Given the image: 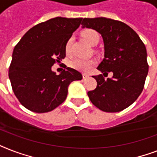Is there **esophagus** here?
<instances>
[{
	"label": "esophagus",
	"mask_w": 157,
	"mask_h": 157,
	"mask_svg": "<svg viewBox=\"0 0 157 157\" xmlns=\"http://www.w3.org/2000/svg\"><path fill=\"white\" fill-rule=\"evenodd\" d=\"M82 77H83V79H87L89 77V75H87L86 73H83L82 74Z\"/></svg>",
	"instance_id": "34e87169"
}]
</instances>
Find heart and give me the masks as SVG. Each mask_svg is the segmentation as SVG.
<instances>
[{
    "instance_id": "b5f03b06",
    "label": "heart",
    "mask_w": 157,
    "mask_h": 157,
    "mask_svg": "<svg viewBox=\"0 0 157 157\" xmlns=\"http://www.w3.org/2000/svg\"><path fill=\"white\" fill-rule=\"evenodd\" d=\"M82 36H83L84 39L91 45H94L96 42L98 43L99 40L98 33L93 29H86L82 33ZM71 43H72V37H70L65 45V51L67 54H69L71 52ZM94 65H95V61L94 59L75 58L69 62V66L71 67L76 69L77 71H84V72H87L90 71Z\"/></svg>"
}]
</instances>
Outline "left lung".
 Masks as SVG:
<instances>
[{"label":"left lung","mask_w":157,"mask_h":157,"mask_svg":"<svg viewBox=\"0 0 157 157\" xmlns=\"http://www.w3.org/2000/svg\"><path fill=\"white\" fill-rule=\"evenodd\" d=\"M81 25L100 33L104 44V59L97 67L103 75L93 76L97 87L89 91V98L103 112H121L134 103L144 90L148 73L146 47L139 35L121 21L85 18ZM108 72L113 77L105 79L103 76Z\"/></svg>","instance_id":"obj_1"}]
</instances>
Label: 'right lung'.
Returning a JSON list of instances; mask_svg holds the SVG:
<instances>
[{
	"label": "right lung",
	"mask_w": 157,
	"mask_h": 157,
	"mask_svg": "<svg viewBox=\"0 0 157 157\" xmlns=\"http://www.w3.org/2000/svg\"><path fill=\"white\" fill-rule=\"evenodd\" d=\"M82 18L56 17L34 26L24 34L12 54L9 78L20 103L37 113L50 112L67 98L68 86L82 79L81 72L65 67L52 71L55 62L66 56L65 45Z\"/></svg>",
	"instance_id": "1"
}]
</instances>
